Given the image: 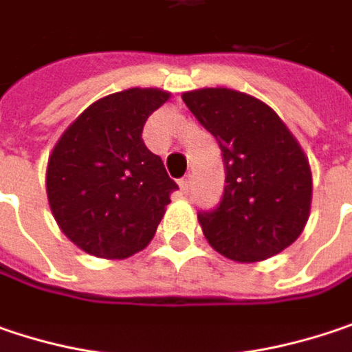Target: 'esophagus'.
<instances>
[{"label":"esophagus","instance_id":"esophagus-1","mask_svg":"<svg viewBox=\"0 0 352 352\" xmlns=\"http://www.w3.org/2000/svg\"><path fill=\"white\" fill-rule=\"evenodd\" d=\"M190 182H192V178H190V176H184V178L180 180V188L184 190V192H188V190H190Z\"/></svg>","mask_w":352,"mask_h":352}]
</instances>
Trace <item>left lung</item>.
<instances>
[{"label": "left lung", "mask_w": 352, "mask_h": 352, "mask_svg": "<svg viewBox=\"0 0 352 352\" xmlns=\"http://www.w3.org/2000/svg\"><path fill=\"white\" fill-rule=\"evenodd\" d=\"M182 100L216 138L226 170L218 208L198 214L206 240L236 263L283 252L311 214L313 176L300 144L278 113L248 94L202 88Z\"/></svg>", "instance_id": "left-lung-1"}]
</instances>
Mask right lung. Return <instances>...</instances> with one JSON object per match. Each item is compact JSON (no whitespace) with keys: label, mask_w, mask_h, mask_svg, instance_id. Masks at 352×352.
Listing matches in <instances>:
<instances>
[{"label":"right lung","mask_w":352,"mask_h":352,"mask_svg":"<svg viewBox=\"0 0 352 352\" xmlns=\"http://www.w3.org/2000/svg\"><path fill=\"white\" fill-rule=\"evenodd\" d=\"M170 98L130 88L88 106L50 154L45 190L62 232L98 258H128L154 239L178 184L142 130Z\"/></svg>","instance_id":"obj_1"}]
</instances>
